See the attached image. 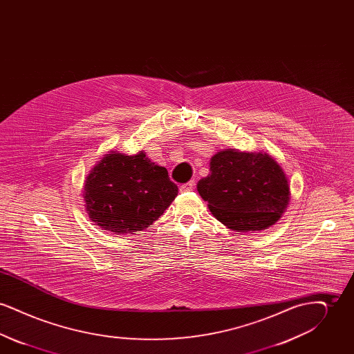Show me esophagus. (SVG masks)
Segmentation results:
<instances>
[{
    "label": "esophagus",
    "mask_w": 354,
    "mask_h": 354,
    "mask_svg": "<svg viewBox=\"0 0 354 354\" xmlns=\"http://www.w3.org/2000/svg\"><path fill=\"white\" fill-rule=\"evenodd\" d=\"M195 188V180H191L185 185H180V192H188V191H192Z\"/></svg>",
    "instance_id": "obj_1"
}]
</instances>
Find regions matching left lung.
I'll list each match as a JSON object with an SVG mask.
<instances>
[{"label":"left lung","instance_id":"1","mask_svg":"<svg viewBox=\"0 0 354 354\" xmlns=\"http://www.w3.org/2000/svg\"><path fill=\"white\" fill-rule=\"evenodd\" d=\"M198 191L212 215L237 232L266 230L279 220L289 201L284 171L261 152H218Z\"/></svg>","mask_w":354,"mask_h":354}]
</instances>
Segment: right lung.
I'll list each match as a JSON object with an SVG mask.
<instances>
[{
  "instance_id": "1",
  "label": "right lung",
  "mask_w": 354,
  "mask_h": 354,
  "mask_svg": "<svg viewBox=\"0 0 354 354\" xmlns=\"http://www.w3.org/2000/svg\"><path fill=\"white\" fill-rule=\"evenodd\" d=\"M178 195L165 167L138 155L107 153L91 169L84 183L90 219L115 235L150 227Z\"/></svg>"
}]
</instances>
